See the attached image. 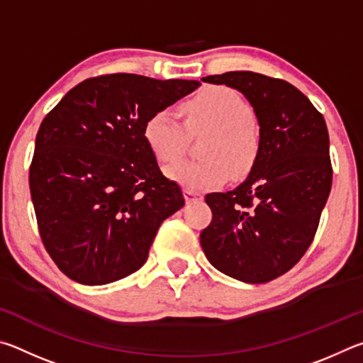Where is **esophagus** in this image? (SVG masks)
Segmentation results:
<instances>
[{"mask_svg": "<svg viewBox=\"0 0 363 363\" xmlns=\"http://www.w3.org/2000/svg\"><path fill=\"white\" fill-rule=\"evenodd\" d=\"M184 196H186V201L187 203H195V201H200L203 199V195L199 194V192H194V190H184Z\"/></svg>", "mask_w": 363, "mask_h": 363, "instance_id": "esophagus-1", "label": "esophagus"}]
</instances>
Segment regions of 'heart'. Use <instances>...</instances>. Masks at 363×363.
<instances>
[{
	"label": "heart",
	"mask_w": 363,
	"mask_h": 363,
	"mask_svg": "<svg viewBox=\"0 0 363 363\" xmlns=\"http://www.w3.org/2000/svg\"><path fill=\"white\" fill-rule=\"evenodd\" d=\"M184 125L168 108L153 112L145 120L143 136L153 157L173 163L182 157L187 131H211L201 147L203 160H186L169 167V179L187 190H210L227 181L230 169L243 176L259 155V131L253 108L237 91L225 86H208L182 106Z\"/></svg>",
	"instance_id": "1"
}]
</instances>
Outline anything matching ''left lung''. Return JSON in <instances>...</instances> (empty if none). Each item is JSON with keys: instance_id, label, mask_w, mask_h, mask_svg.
I'll list each match as a JSON object with an SVG mask.
<instances>
[{"instance_id": "left-lung-1", "label": "left lung", "mask_w": 363, "mask_h": 363, "mask_svg": "<svg viewBox=\"0 0 363 363\" xmlns=\"http://www.w3.org/2000/svg\"><path fill=\"white\" fill-rule=\"evenodd\" d=\"M201 82L247 97L259 123V155L240 186L205 196L213 211L200 243L214 267L247 284L288 272L311 247L333 169L323 115L285 79L227 72Z\"/></svg>"}]
</instances>
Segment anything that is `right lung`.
Returning <instances> with one entry per match:
<instances>
[{"label": "right lung", "mask_w": 363, "mask_h": 363, "mask_svg": "<svg viewBox=\"0 0 363 363\" xmlns=\"http://www.w3.org/2000/svg\"><path fill=\"white\" fill-rule=\"evenodd\" d=\"M199 86L112 73L77 84L45 116L30 195L43 245L67 277L106 285L144 266L160 224L186 203L147 147L144 123Z\"/></svg>", "instance_id": "1"}]
</instances>
